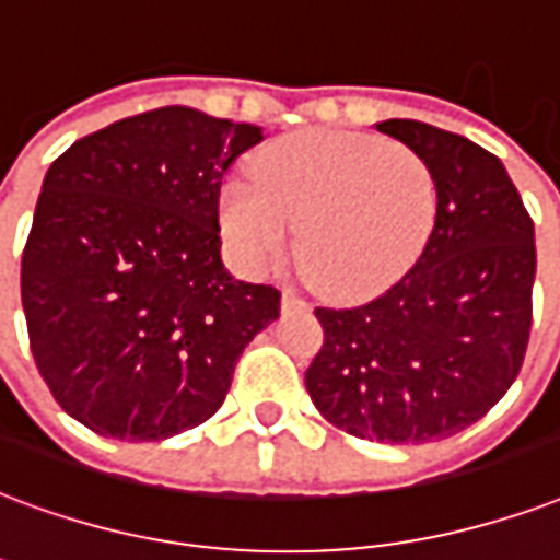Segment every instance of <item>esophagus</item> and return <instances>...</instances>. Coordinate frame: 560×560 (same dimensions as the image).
<instances>
[{
	"label": "esophagus",
	"instance_id": "esophagus-1",
	"mask_svg": "<svg viewBox=\"0 0 560 560\" xmlns=\"http://www.w3.org/2000/svg\"><path fill=\"white\" fill-rule=\"evenodd\" d=\"M281 308H284V311L308 308V302H305V299H299L293 290H284V293H281Z\"/></svg>",
	"mask_w": 560,
	"mask_h": 560
}]
</instances>
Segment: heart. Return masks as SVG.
Instances as JSON below:
<instances>
[{"label":"heart","instance_id":"obj_1","mask_svg":"<svg viewBox=\"0 0 560 560\" xmlns=\"http://www.w3.org/2000/svg\"><path fill=\"white\" fill-rule=\"evenodd\" d=\"M232 182L220 225L246 272H267L296 243L331 296L355 299L413 267L438 223V182L417 152L355 131H302L276 140Z\"/></svg>","mask_w":560,"mask_h":560}]
</instances>
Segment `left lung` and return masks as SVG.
I'll use <instances>...</instances> for the list:
<instances>
[{
  "label": "left lung",
  "instance_id": "obj_1",
  "mask_svg": "<svg viewBox=\"0 0 560 560\" xmlns=\"http://www.w3.org/2000/svg\"><path fill=\"white\" fill-rule=\"evenodd\" d=\"M375 128L432 166L438 223L384 293L355 308H314L323 347L305 387L317 411L355 438L432 443L479 422L520 375L535 223L488 149L417 119Z\"/></svg>",
  "mask_w": 560,
  "mask_h": 560
}]
</instances>
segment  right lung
Here are the masks:
<instances>
[{
    "label": "right lung",
    "instance_id": "obj_1",
    "mask_svg": "<svg viewBox=\"0 0 560 560\" xmlns=\"http://www.w3.org/2000/svg\"><path fill=\"white\" fill-rule=\"evenodd\" d=\"M261 140L249 122L166 105L49 166L20 270L25 326L55 402L91 432L140 443L205 422L279 317V290L220 261L225 173Z\"/></svg>",
    "mask_w": 560,
    "mask_h": 560
}]
</instances>
